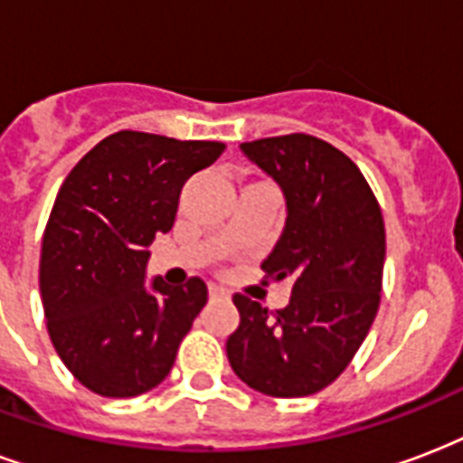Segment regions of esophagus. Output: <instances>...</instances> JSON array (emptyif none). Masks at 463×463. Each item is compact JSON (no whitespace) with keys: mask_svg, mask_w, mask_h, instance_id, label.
I'll list each match as a JSON object with an SVG mask.
<instances>
[{"mask_svg":"<svg viewBox=\"0 0 463 463\" xmlns=\"http://www.w3.org/2000/svg\"><path fill=\"white\" fill-rule=\"evenodd\" d=\"M220 299H227V292L220 288H210V302H220Z\"/></svg>","mask_w":463,"mask_h":463,"instance_id":"34e87169","label":"esophagus"}]
</instances>
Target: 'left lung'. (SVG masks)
I'll return each mask as SVG.
<instances>
[{
    "label": "left lung",
    "mask_w": 463,
    "mask_h": 463,
    "mask_svg": "<svg viewBox=\"0 0 463 463\" xmlns=\"http://www.w3.org/2000/svg\"><path fill=\"white\" fill-rule=\"evenodd\" d=\"M241 152L285 193L288 220L265 278L292 280L285 309L234 295L239 328L227 340L236 377L275 399L321 392L367 338L384 275V217L350 156L304 132L243 142Z\"/></svg>",
    "instance_id": "obj_1"
}]
</instances>
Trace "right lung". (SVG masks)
Returning <instances> with one entry per match:
<instances>
[{
  "mask_svg": "<svg viewBox=\"0 0 463 463\" xmlns=\"http://www.w3.org/2000/svg\"><path fill=\"white\" fill-rule=\"evenodd\" d=\"M222 152V142L120 130L64 178L43 234L41 297L60 360L89 392L132 399L174 367L207 285L146 288V249L174 227L185 181Z\"/></svg>",
  "mask_w": 463,
  "mask_h": 463,
  "instance_id": "right-lung-1",
  "label": "right lung"
}]
</instances>
